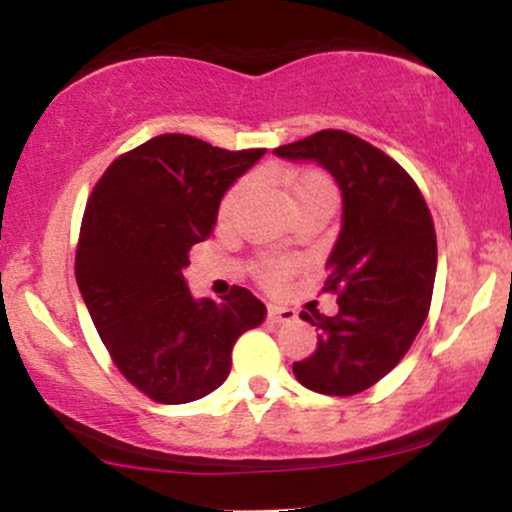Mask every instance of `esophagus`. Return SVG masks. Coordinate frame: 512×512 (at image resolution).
<instances>
[{
	"label": "esophagus",
	"instance_id": "esophagus-1",
	"mask_svg": "<svg viewBox=\"0 0 512 512\" xmlns=\"http://www.w3.org/2000/svg\"><path fill=\"white\" fill-rule=\"evenodd\" d=\"M267 315H269V320H272V322H291V320H296V317H298L296 310L284 308V305H269Z\"/></svg>",
	"mask_w": 512,
	"mask_h": 512
}]
</instances>
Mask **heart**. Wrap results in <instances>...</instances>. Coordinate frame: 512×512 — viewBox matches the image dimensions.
I'll use <instances>...</instances> for the list:
<instances>
[{
	"mask_svg": "<svg viewBox=\"0 0 512 512\" xmlns=\"http://www.w3.org/2000/svg\"><path fill=\"white\" fill-rule=\"evenodd\" d=\"M245 192H248V182L245 180H240L238 185H233L231 190L226 192V197H223L221 209H219L221 219H228V216L238 209L240 199L245 197ZM289 195H291L293 209L303 207V204H310V202L334 204V185L330 182V178H325L322 173H303L289 182ZM260 274L267 284H281L286 276V264L279 260H267L260 267Z\"/></svg>",
	"mask_w": 512,
	"mask_h": 512,
	"instance_id": "b5f03b06",
	"label": "heart"
}]
</instances>
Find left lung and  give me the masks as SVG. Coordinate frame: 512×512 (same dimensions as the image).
Wrapping results in <instances>:
<instances>
[{
    "mask_svg": "<svg viewBox=\"0 0 512 512\" xmlns=\"http://www.w3.org/2000/svg\"><path fill=\"white\" fill-rule=\"evenodd\" d=\"M274 154L320 163L342 190V231L325 281L339 313H301L320 334L293 375L320 395H358L402 361L431 308L438 264L431 211L407 170L342 129H322Z\"/></svg>",
    "mask_w": 512,
    "mask_h": 512,
    "instance_id": "8db88e82",
    "label": "left lung"
}]
</instances>
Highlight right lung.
I'll return each instance as SVG.
<instances>
[{"instance_id": "1", "label": "right lung", "mask_w": 512, "mask_h": 512, "mask_svg": "<svg viewBox=\"0 0 512 512\" xmlns=\"http://www.w3.org/2000/svg\"><path fill=\"white\" fill-rule=\"evenodd\" d=\"M264 151L161 134L115 158L88 197L76 284L115 366L154 402L214 392L236 339L267 315L243 286L221 303L197 301L182 276L187 252L214 231L221 197Z\"/></svg>"}]
</instances>
